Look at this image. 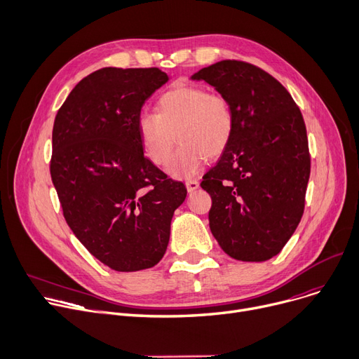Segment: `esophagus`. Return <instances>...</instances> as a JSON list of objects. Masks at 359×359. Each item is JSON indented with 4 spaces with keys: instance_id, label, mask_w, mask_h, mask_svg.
Masks as SVG:
<instances>
[{
    "instance_id": "esophagus-1",
    "label": "esophagus",
    "mask_w": 359,
    "mask_h": 359,
    "mask_svg": "<svg viewBox=\"0 0 359 359\" xmlns=\"http://www.w3.org/2000/svg\"><path fill=\"white\" fill-rule=\"evenodd\" d=\"M185 187H187V190H189V193H193V191H196L198 189V181L189 180V181L185 182Z\"/></svg>"
}]
</instances>
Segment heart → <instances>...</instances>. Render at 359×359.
I'll use <instances>...</instances> for the list:
<instances>
[{"label": "heart", "mask_w": 359, "mask_h": 359, "mask_svg": "<svg viewBox=\"0 0 359 359\" xmlns=\"http://www.w3.org/2000/svg\"><path fill=\"white\" fill-rule=\"evenodd\" d=\"M137 134L146 158L158 166L168 163L178 139L181 146L168 172L189 178L198 172L204 159H216L228 149L233 134L232 107L222 93L181 84L161 96L156 114L139 116Z\"/></svg>", "instance_id": "heart-1"}]
</instances>
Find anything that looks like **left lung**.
<instances>
[{"label":"left lung","instance_id":"left-lung-1","mask_svg":"<svg viewBox=\"0 0 359 359\" xmlns=\"http://www.w3.org/2000/svg\"><path fill=\"white\" fill-rule=\"evenodd\" d=\"M191 79L209 83L233 112L232 140L200 184L212 197L210 231L232 259L266 262L304 213L310 151L302 114L275 77L244 61H219Z\"/></svg>","mask_w":359,"mask_h":359}]
</instances>
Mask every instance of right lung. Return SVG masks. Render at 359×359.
<instances>
[{"label": "right lung", "instance_id": "1", "mask_svg": "<svg viewBox=\"0 0 359 359\" xmlns=\"http://www.w3.org/2000/svg\"><path fill=\"white\" fill-rule=\"evenodd\" d=\"M169 80L159 68L105 67L76 84L53 130L50 178L77 240L116 271L158 264L187 196L144 158L137 119Z\"/></svg>", "mask_w": 359, "mask_h": 359}]
</instances>
